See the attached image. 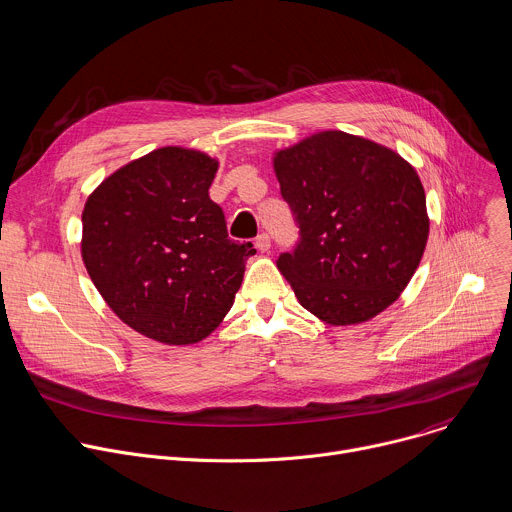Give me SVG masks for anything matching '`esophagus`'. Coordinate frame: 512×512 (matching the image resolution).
<instances>
[{
  "mask_svg": "<svg viewBox=\"0 0 512 512\" xmlns=\"http://www.w3.org/2000/svg\"><path fill=\"white\" fill-rule=\"evenodd\" d=\"M254 244H256V248H258L260 252H268V248H270V236H268V234H260Z\"/></svg>",
  "mask_w": 512,
  "mask_h": 512,
  "instance_id": "esophagus-1",
  "label": "esophagus"
}]
</instances>
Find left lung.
<instances>
[{"instance_id": "obj_1", "label": "left lung", "mask_w": 512, "mask_h": 512, "mask_svg": "<svg viewBox=\"0 0 512 512\" xmlns=\"http://www.w3.org/2000/svg\"><path fill=\"white\" fill-rule=\"evenodd\" d=\"M298 226L278 270L298 302L345 327L373 319L403 292L426 250L430 220L416 169L395 151L323 131L274 155Z\"/></svg>"}]
</instances>
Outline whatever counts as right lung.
Listing matches in <instances>:
<instances>
[{
	"label": "right lung",
	"mask_w": 512,
	"mask_h": 512,
	"mask_svg": "<svg viewBox=\"0 0 512 512\" xmlns=\"http://www.w3.org/2000/svg\"><path fill=\"white\" fill-rule=\"evenodd\" d=\"M218 161L163 147L115 171L86 199L82 260L113 313L167 345L206 339L232 309L252 242L228 238L210 199Z\"/></svg>",
	"instance_id": "obj_1"
}]
</instances>
